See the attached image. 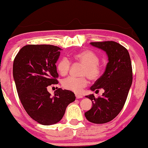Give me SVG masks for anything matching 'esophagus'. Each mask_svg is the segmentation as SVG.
Wrapping results in <instances>:
<instances>
[{"instance_id":"1","label":"esophagus","mask_w":148,"mask_h":148,"mask_svg":"<svg viewBox=\"0 0 148 148\" xmlns=\"http://www.w3.org/2000/svg\"><path fill=\"white\" fill-rule=\"evenodd\" d=\"M75 97L77 99H80V98H82L83 96L81 95H79V94H75Z\"/></svg>"}]
</instances>
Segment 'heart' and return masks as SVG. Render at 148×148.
<instances>
[{"instance_id":"heart-1","label":"heart","mask_w":148,"mask_h":148,"mask_svg":"<svg viewBox=\"0 0 148 148\" xmlns=\"http://www.w3.org/2000/svg\"><path fill=\"white\" fill-rule=\"evenodd\" d=\"M73 58L76 61L83 65L80 73V75L82 77L79 78L69 77L65 78L62 81V86L66 89L80 93L88 83L85 76L91 80H97L101 76L103 67L99 63V56L92 51H82L75 55ZM70 66L69 60L67 57H63L57 63V69L61 75H65L69 71Z\"/></svg>"}]
</instances>
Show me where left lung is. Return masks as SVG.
Wrapping results in <instances>:
<instances>
[{
  "label": "left lung",
  "mask_w": 148,
  "mask_h": 148,
  "mask_svg": "<svg viewBox=\"0 0 148 148\" xmlns=\"http://www.w3.org/2000/svg\"><path fill=\"white\" fill-rule=\"evenodd\" d=\"M90 44L106 53L108 63L103 75L90 88L92 91L103 89L104 93L97 99L93 94L85 96L91 100L92 108L85 116L91 123H108L119 114L127 99L132 83L131 59L127 49L116 42Z\"/></svg>",
  "instance_id": "left-lung-1"
}]
</instances>
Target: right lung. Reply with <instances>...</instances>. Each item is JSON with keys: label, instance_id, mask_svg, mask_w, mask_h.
<instances>
[{"label": "right lung", "instance_id": "obj_1", "mask_svg": "<svg viewBox=\"0 0 148 148\" xmlns=\"http://www.w3.org/2000/svg\"><path fill=\"white\" fill-rule=\"evenodd\" d=\"M61 50L51 45H29L14 60L13 78L21 103L32 119L44 125L61 121L68 105L75 100L69 90L59 88L54 97L47 91L49 85L58 83L55 63Z\"/></svg>", "mask_w": 148, "mask_h": 148}]
</instances>
